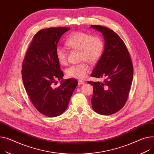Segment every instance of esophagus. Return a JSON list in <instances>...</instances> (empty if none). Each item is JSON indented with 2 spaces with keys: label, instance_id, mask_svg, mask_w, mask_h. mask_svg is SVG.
Returning a JSON list of instances; mask_svg holds the SVG:
<instances>
[{
  "label": "esophagus",
  "instance_id": "obj_1",
  "mask_svg": "<svg viewBox=\"0 0 154 154\" xmlns=\"http://www.w3.org/2000/svg\"><path fill=\"white\" fill-rule=\"evenodd\" d=\"M85 83V82L82 80H79L78 81V85H84Z\"/></svg>",
  "mask_w": 154,
  "mask_h": 154
}]
</instances>
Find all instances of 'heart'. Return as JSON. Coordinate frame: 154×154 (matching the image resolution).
<instances>
[{
	"instance_id": "obj_1",
	"label": "heart",
	"mask_w": 154,
	"mask_h": 154,
	"mask_svg": "<svg viewBox=\"0 0 154 154\" xmlns=\"http://www.w3.org/2000/svg\"><path fill=\"white\" fill-rule=\"evenodd\" d=\"M66 45L71 49L81 52V60H86L91 64L96 63L102 55L105 43L99 35H92L83 31H75L67 38ZM56 56L58 62L65 65L68 61V52L62 46L56 49ZM90 66L86 62L73 65L66 69L69 77L78 79L84 78L90 71Z\"/></svg>"
}]
</instances>
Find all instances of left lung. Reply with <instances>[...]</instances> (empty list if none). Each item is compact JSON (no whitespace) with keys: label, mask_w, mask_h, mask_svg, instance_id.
I'll return each mask as SVG.
<instances>
[{"label":"left lung","mask_w":154,"mask_h":154,"mask_svg":"<svg viewBox=\"0 0 154 154\" xmlns=\"http://www.w3.org/2000/svg\"><path fill=\"white\" fill-rule=\"evenodd\" d=\"M91 27L102 33L105 43L103 53L91 75L103 78V82H88L94 87L91 103L97 113L112 115L124 107L128 98L133 78V62L126 44L115 31L99 25Z\"/></svg>","instance_id":"obj_1"}]
</instances>
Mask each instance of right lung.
Masks as SVG:
<instances>
[{
  "mask_svg": "<svg viewBox=\"0 0 154 154\" xmlns=\"http://www.w3.org/2000/svg\"><path fill=\"white\" fill-rule=\"evenodd\" d=\"M69 27L49 28L34 35L22 63L23 85L32 103L41 113L55 117L68 105L78 81H63L55 87L63 73L56 56L57 44Z\"/></svg>",
  "mask_w": 154,
  "mask_h": 154,
  "instance_id": "right-lung-1",
  "label": "right lung"
}]
</instances>
